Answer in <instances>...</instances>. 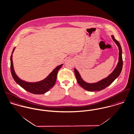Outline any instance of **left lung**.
<instances>
[{
    "mask_svg": "<svg viewBox=\"0 0 134 134\" xmlns=\"http://www.w3.org/2000/svg\"><path fill=\"white\" fill-rule=\"evenodd\" d=\"M111 37L114 41L116 43V44L118 47L119 61L114 70L107 78L103 79L102 80L98 81L96 83H87L82 79L78 71L76 69H74V72H75L76 78L78 83L82 88H83L86 91H88L90 92H94V91H100L101 90L104 89L105 88L109 86L110 84H111L112 82L119 76V75L121 72L122 66H123L121 47L119 42L115 39L114 36L112 35Z\"/></svg>",
    "mask_w": 134,
    "mask_h": 134,
    "instance_id": "8db88e82",
    "label": "left lung"
}]
</instances>
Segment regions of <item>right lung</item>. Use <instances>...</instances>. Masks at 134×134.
<instances>
[{"mask_svg":"<svg viewBox=\"0 0 134 134\" xmlns=\"http://www.w3.org/2000/svg\"><path fill=\"white\" fill-rule=\"evenodd\" d=\"M15 49H13L12 54L11 56V72L13 78L15 82L26 91L34 94H43L49 91L55 85L57 75L59 70L61 68L63 64L57 66L44 79L36 82H29L20 79L16 74L14 71L13 64L12 54Z\"/></svg>","mask_w":134,"mask_h":134,"instance_id":"1","label":"right lung"}]
</instances>
